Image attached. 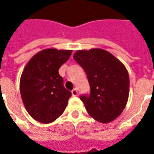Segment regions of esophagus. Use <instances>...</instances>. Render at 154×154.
Wrapping results in <instances>:
<instances>
[{
	"mask_svg": "<svg viewBox=\"0 0 154 154\" xmlns=\"http://www.w3.org/2000/svg\"><path fill=\"white\" fill-rule=\"evenodd\" d=\"M77 93H78V92H77V89H76V88L72 91V95L73 97H77Z\"/></svg>",
	"mask_w": 154,
	"mask_h": 154,
	"instance_id": "1",
	"label": "esophagus"
}]
</instances>
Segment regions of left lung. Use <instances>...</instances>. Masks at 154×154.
Here are the masks:
<instances>
[{
    "label": "left lung",
    "mask_w": 154,
    "mask_h": 154,
    "mask_svg": "<svg viewBox=\"0 0 154 154\" xmlns=\"http://www.w3.org/2000/svg\"><path fill=\"white\" fill-rule=\"evenodd\" d=\"M73 58L87 73L89 96H81L87 112L100 123L116 119L125 109L129 92V77L125 65L101 49L77 50Z\"/></svg>",
    "instance_id": "8db88e82"
}]
</instances>
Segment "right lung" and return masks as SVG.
Segmentation results:
<instances>
[{"label": "right lung", "instance_id": "right-lung-1", "mask_svg": "<svg viewBox=\"0 0 154 154\" xmlns=\"http://www.w3.org/2000/svg\"><path fill=\"white\" fill-rule=\"evenodd\" d=\"M72 52L53 48L44 49L31 57L22 72V100L29 116L38 122H54L67 107L72 93L64 88L58 69L68 60Z\"/></svg>", "mask_w": 154, "mask_h": 154}]
</instances>
